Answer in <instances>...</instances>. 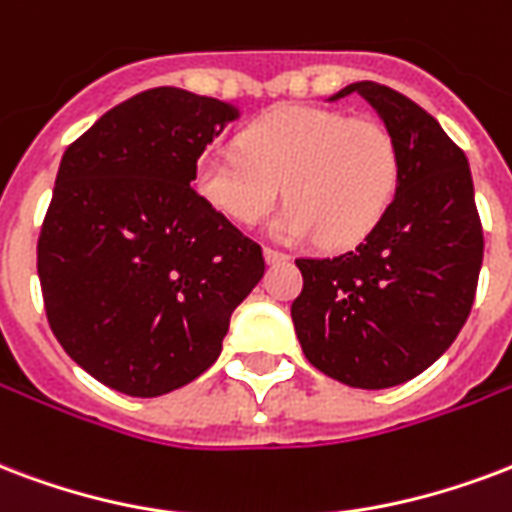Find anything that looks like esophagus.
Wrapping results in <instances>:
<instances>
[{
    "label": "esophagus",
    "mask_w": 512,
    "mask_h": 512,
    "mask_svg": "<svg viewBox=\"0 0 512 512\" xmlns=\"http://www.w3.org/2000/svg\"><path fill=\"white\" fill-rule=\"evenodd\" d=\"M264 259H267V264H280V261H288V253L275 251V248H264Z\"/></svg>",
    "instance_id": "1"
}]
</instances>
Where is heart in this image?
Segmentation results:
<instances>
[{
  "instance_id": "b5f03b06",
  "label": "heart",
  "mask_w": 512,
  "mask_h": 512,
  "mask_svg": "<svg viewBox=\"0 0 512 512\" xmlns=\"http://www.w3.org/2000/svg\"><path fill=\"white\" fill-rule=\"evenodd\" d=\"M399 180L394 134L372 118L286 105L253 121L240 148H210L197 159L199 197L229 221L256 226L280 197L272 224L280 240L345 248L380 224Z\"/></svg>"
}]
</instances>
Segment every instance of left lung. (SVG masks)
<instances>
[{
	"instance_id": "obj_1",
	"label": "left lung",
	"mask_w": 512,
	"mask_h": 512,
	"mask_svg": "<svg viewBox=\"0 0 512 512\" xmlns=\"http://www.w3.org/2000/svg\"><path fill=\"white\" fill-rule=\"evenodd\" d=\"M359 94L394 134L397 194L353 251L297 259L305 278L291 305L315 370L353 388H391L440 359L475 302L483 229L467 156L413 99L372 80Z\"/></svg>"
}]
</instances>
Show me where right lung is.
Instances as JSON below:
<instances>
[{
	"label": "right lung",
	"instance_id": "right-lung-1",
	"mask_svg": "<svg viewBox=\"0 0 512 512\" xmlns=\"http://www.w3.org/2000/svg\"><path fill=\"white\" fill-rule=\"evenodd\" d=\"M237 118L213 96L148 88L61 156L37 242L45 313L69 359L121 394L199 378L264 275L259 245L191 188Z\"/></svg>",
	"mask_w": 512,
	"mask_h": 512
}]
</instances>
